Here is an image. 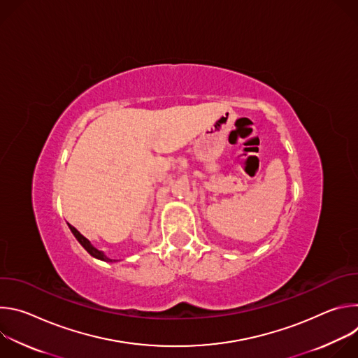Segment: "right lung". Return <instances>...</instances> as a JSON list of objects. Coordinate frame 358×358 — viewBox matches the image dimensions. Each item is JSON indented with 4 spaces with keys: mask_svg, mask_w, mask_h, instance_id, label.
<instances>
[{
    "mask_svg": "<svg viewBox=\"0 0 358 358\" xmlns=\"http://www.w3.org/2000/svg\"><path fill=\"white\" fill-rule=\"evenodd\" d=\"M69 225V224H68ZM69 229L72 231V234L75 235V238L79 241V243L92 255L93 258H96V259H100V261H105V262H116L115 259H110V258H108L106 255L101 252V250H99V249H96L92 243H90V241L89 239H86L75 227H72V225H69Z\"/></svg>",
    "mask_w": 358,
    "mask_h": 358,
    "instance_id": "obj_1",
    "label": "right lung"
}]
</instances>
